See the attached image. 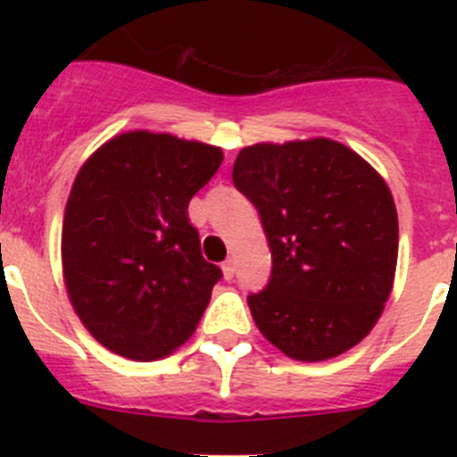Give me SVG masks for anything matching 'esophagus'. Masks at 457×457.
I'll list each match as a JSON object with an SVG mask.
<instances>
[{"mask_svg":"<svg viewBox=\"0 0 457 457\" xmlns=\"http://www.w3.org/2000/svg\"><path fill=\"white\" fill-rule=\"evenodd\" d=\"M221 272H224V278H228V281H231L233 274H236V261H233V258L224 261V263H221Z\"/></svg>","mask_w":457,"mask_h":457,"instance_id":"1","label":"esophagus"}]
</instances>
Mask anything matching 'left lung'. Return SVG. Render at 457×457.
Segmentation results:
<instances>
[{
    "label": "left lung",
    "mask_w": 457,
    "mask_h": 457,
    "mask_svg": "<svg viewBox=\"0 0 457 457\" xmlns=\"http://www.w3.org/2000/svg\"><path fill=\"white\" fill-rule=\"evenodd\" d=\"M233 185L256 205L272 252L268 286L247 297L261 334L300 361L357 345L382 316L398 261L382 176L320 137L242 148Z\"/></svg>",
    "instance_id": "obj_1"
}]
</instances>
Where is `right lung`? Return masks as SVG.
I'll return each mask as SVG.
<instances>
[{
    "label": "right lung",
    "instance_id": "obj_1",
    "mask_svg": "<svg viewBox=\"0 0 457 457\" xmlns=\"http://www.w3.org/2000/svg\"><path fill=\"white\" fill-rule=\"evenodd\" d=\"M221 148L135 130L109 139L72 183L62 233L68 297L98 343L153 361L187 341L221 270L201 256L194 194Z\"/></svg>",
    "mask_w": 457,
    "mask_h": 457
}]
</instances>
